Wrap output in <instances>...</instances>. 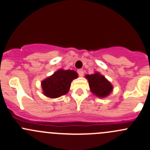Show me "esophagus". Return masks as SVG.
Wrapping results in <instances>:
<instances>
[{"label":"esophagus","instance_id":"esophagus-1","mask_svg":"<svg viewBox=\"0 0 150 150\" xmlns=\"http://www.w3.org/2000/svg\"><path fill=\"white\" fill-rule=\"evenodd\" d=\"M78 74H79L80 76H83V74H84V71H83V70L80 69V70H78Z\"/></svg>","mask_w":150,"mask_h":150}]
</instances>
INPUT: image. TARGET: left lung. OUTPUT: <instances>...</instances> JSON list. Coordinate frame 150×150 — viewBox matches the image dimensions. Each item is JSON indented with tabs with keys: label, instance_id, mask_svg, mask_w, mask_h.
<instances>
[{
	"label": "left lung",
	"instance_id": "left-lung-1",
	"mask_svg": "<svg viewBox=\"0 0 150 150\" xmlns=\"http://www.w3.org/2000/svg\"><path fill=\"white\" fill-rule=\"evenodd\" d=\"M86 78L88 80L92 93L100 98L107 97L113 91V87L111 82L100 72H95L91 75H86Z\"/></svg>",
	"mask_w": 150,
	"mask_h": 150
}]
</instances>
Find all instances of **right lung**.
Returning <instances> with one entry per match:
<instances>
[{
    "instance_id": "1",
    "label": "right lung",
    "mask_w": 150,
    "mask_h": 150,
    "mask_svg": "<svg viewBox=\"0 0 150 150\" xmlns=\"http://www.w3.org/2000/svg\"><path fill=\"white\" fill-rule=\"evenodd\" d=\"M78 78L75 70L59 69L41 82L42 93L50 98H57L69 92L71 83Z\"/></svg>"
}]
</instances>
